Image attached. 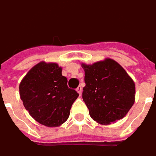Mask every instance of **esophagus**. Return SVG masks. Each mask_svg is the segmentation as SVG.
Instances as JSON below:
<instances>
[{
    "label": "esophagus",
    "mask_w": 156,
    "mask_h": 156,
    "mask_svg": "<svg viewBox=\"0 0 156 156\" xmlns=\"http://www.w3.org/2000/svg\"><path fill=\"white\" fill-rule=\"evenodd\" d=\"M76 90H77V92L79 93V95L80 96H82V86H79L77 89H76Z\"/></svg>",
    "instance_id": "obj_1"
}]
</instances>
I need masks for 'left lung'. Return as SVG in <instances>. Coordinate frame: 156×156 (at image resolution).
<instances>
[{
  "label": "left lung",
  "instance_id": "1",
  "mask_svg": "<svg viewBox=\"0 0 156 156\" xmlns=\"http://www.w3.org/2000/svg\"><path fill=\"white\" fill-rule=\"evenodd\" d=\"M82 99L90 117L101 125H111L123 119L135 101V83L114 59L106 58L87 65Z\"/></svg>",
  "mask_w": 156,
  "mask_h": 156
}]
</instances>
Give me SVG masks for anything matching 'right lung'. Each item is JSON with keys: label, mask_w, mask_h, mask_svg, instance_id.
<instances>
[{"label": "right lung", "mask_w": 156, "mask_h": 156, "mask_svg": "<svg viewBox=\"0 0 156 156\" xmlns=\"http://www.w3.org/2000/svg\"><path fill=\"white\" fill-rule=\"evenodd\" d=\"M57 63L41 61L30 68L19 84L20 98L39 124L57 127L65 123L79 94L67 87Z\"/></svg>", "instance_id": "1"}]
</instances>
